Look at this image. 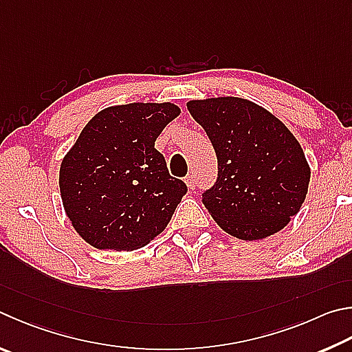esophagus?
I'll return each instance as SVG.
<instances>
[{
	"label": "esophagus",
	"mask_w": 352,
	"mask_h": 352,
	"mask_svg": "<svg viewBox=\"0 0 352 352\" xmlns=\"http://www.w3.org/2000/svg\"><path fill=\"white\" fill-rule=\"evenodd\" d=\"M184 183H186V186L189 189H195V186H197V180H195L194 175H188L186 180H184Z\"/></svg>",
	"instance_id": "esophagus-1"
}]
</instances>
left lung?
Listing matches in <instances>:
<instances>
[{
  "label": "left lung",
  "instance_id": "1",
  "mask_svg": "<svg viewBox=\"0 0 352 352\" xmlns=\"http://www.w3.org/2000/svg\"><path fill=\"white\" fill-rule=\"evenodd\" d=\"M214 146L219 177L203 203L223 231L261 240L291 221L308 194L311 168L292 132L265 107L239 97L188 101Z\"/></svg>",
  "mask_w": 352,
  "mask_h": 352
}]
</instances>
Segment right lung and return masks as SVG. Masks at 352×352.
<instances>
[{"label": "right lung", "mask_w": 352, "mask_h": 352, "mask_svg": "<svg viewBox=\"0 0 352 352\" xmlns=\"http://www.w3.org/2000/svg\"><path fill=\"white\" fill-rule=\"evenodd\" d=\"M174 103H131L100 111L60 166L66 215L97 249L133 251L162 234L186 184L169 175L155 140L180 115Z\"/></svg>", "instance_id": "1"}]
</instances>
